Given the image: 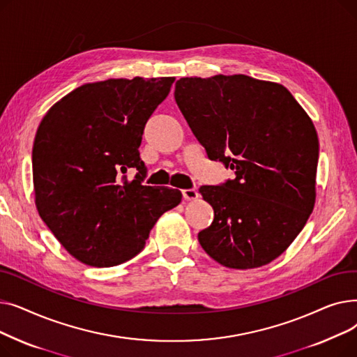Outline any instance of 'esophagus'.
I'll return each mask as SVG.
<instances>
[{
  "label": "esophagus",
  "instance_id": "34e87169",
  "mask_svg": "<svg viewBox=\"0 0 357 357\" xmlns=\"http://www.w3.org/2000/svg\"><path fill=\"white\" fill-rule=\"evenodd\" d=\"M182 195H183V198H185L186 201H192V199H197V198H198V192H197L195 190H192V188H190V190H182Z\"/></svg>",
  "mask_w": 357,
  "mask_h": 357
}]
</instances>
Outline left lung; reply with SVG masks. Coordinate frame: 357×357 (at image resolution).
<instances>
[{
	"mask_svg": "<svg viewBox=\"0 0 357 357\" xmlns=\"http://www.w3.org/2000/svg\"><path fill=\"white\" fill-rule=\"evenodd\" d=\"M175 101L208 159L234 179L202 185L211 226L202 249L233 269L264 266L305 226L315 202L317 131L282 85L246 75L181 78Z\"/></svg>",
	"mask_w": 357,
	"mask_h": 357,
	"instance_id": "left-lung-1",
	"label": "left lung"
}]
</instances>
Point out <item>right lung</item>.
<instances>
[{
	"mask_svg": "<svg viewBox=\"0 0 357 357\" xmlns=\"http://www.w3.org/2000/svg\"><path fill=\"white\" fill-rule=\"evenodd\" d=\"M175 78L85 84L56 102L33 144L36 207L61 245L89 266L139 255L159 217L181 202L167 186H146L139 146L144 126ZM128 168L138 174L126 179ZM123 175L121 176V174Z\"/></svg>",
	"mask_w": 357,
	"mask_h": 357,
	"instance_id": "add662e5",
	"label": "right lung"
}]
</instances>
